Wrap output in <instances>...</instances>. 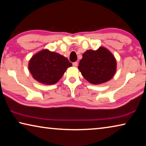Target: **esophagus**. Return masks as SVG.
I'll list each match as a JSON object with an SVG mask.
<instances>
[{
	"label": "esophagus",
	"mask_w": 146,
	"mask_h": 146,
	"mask_svg": "<svg viewBox=\"0 0 146 146\" xmlns=\"http://www.w3.org/2000/svg\"><path fill=\"white\" fill-rule=\"evenodd\" d=\"M73 66H74V67H76V66H78V62H75L73 63Z\"/></svg>",
	"instance_id": "esophagus-1"
}]
</instances>
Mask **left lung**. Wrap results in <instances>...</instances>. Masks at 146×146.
<instances>
[{"mask_svg":"<svg viewBox=\"0 0 146 146\" xmlns=\"http://www.w3.org/2000/svg\"><path fill=\"white\" fill-rule=\"evenodd\" d=\"M78 65L82 75L93 84L108 82L113 78L117 70L115 56L104 47H100L95 51H86Z\"/></svg>","mask_w":146,"mask_h":146,"instance_id":"1","label":"left lung"}]
</instances>
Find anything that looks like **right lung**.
I'll use <instances>...</instances> for the list:
<instances>
[{
  "mask_svg": "<svg viewBox=\"0 0 146 146\" xmlns=\"http://www.w3.org/2000/svg\"><path fill=\"white\" fill-rule=\"evenodd\" d=\"M71 66L72 64L67 58L46 49L35 54L28 64L33 78L47 85L56 84Z\"/></svg>",
  "mask_w": 146,
  "mask_h": 146,
  "instance_id": "1",
  "label": "right lung"
}]
</instances>
